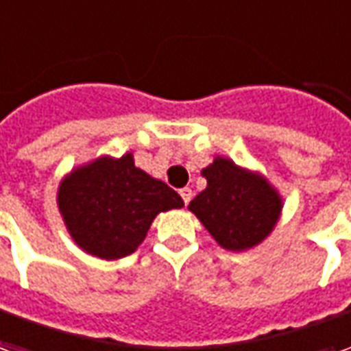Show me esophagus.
Instances as JSON below:
<instances>
[{
  "mask_svg": "<svg viewBox=\"0 0 351 351\" xmlns=\"http://www.w3.org/2000/svg\"><path fill=\"white\" fill-rule=\"evenodd\" d=\"M180 197H182L184 203L188 205V203H190V201H192V197H193L192 188H182V190H180Z\"/></svg>",
  "mask_w": 351,
  "mask_h": 351,
  "instance_id": "esophagus-1",
  "label": "esophagus"
}]
</instances>
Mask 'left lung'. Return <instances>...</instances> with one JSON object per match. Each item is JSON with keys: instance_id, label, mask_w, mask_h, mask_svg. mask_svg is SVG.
Instances as JSON below:
<instances>
[{"instance_id": "1", "label": "left lung", "mask_w": 351, "mask_h": 351, "mask_svg": "<svg viewBox=\"0 0 351 351\" xmlns=\"http://www.w3.org/2000/svg\"><path fill=\"white\" fill-rule=\"evenodd\" d=\"M207 188L188 205L222 249L249 251L278 226L283 197L258 171L241 167L224 156L201 171Z\"/></svg>"}]
</instances>
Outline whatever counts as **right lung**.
Returning a JSON list of instances; mask_svg holds the SVG:
<instances>
[{
    "instance_id": "add662e5",
    "label": "right lung",
    "mask_w": 351,
    "mask_h": 351,
    "mask_svg": "<svg viewBox=\"0 0 351 351\" xmlns=\"http://www.w3.org/2000/svg\"><path fill=\"white\" fill-rule=\"evenodd\" d=\"M58 213L82 251L102 261L133 254L159 213L182 209L178 193L134 165L133 152L73 167L56 190Z\"/></svg>"
}]
</instances>
